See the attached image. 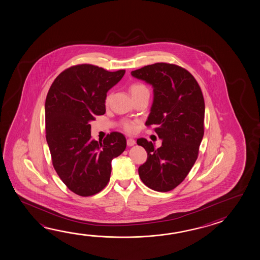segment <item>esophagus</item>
Here are the masks:
<instances>
[{"label":"esophagus","mask_w":260,"mask_h":260,"mask_svg":"<svg viewBox=\"0 0 260 260\" xmlns=\"http://www.w3.org/2000/svg\"><path fill=\"white\" fill-rule=\"evenodd\" d=\"M135 143H136V141H135V140L132 139V138H129V139L127 140V144H128V146L135 145Z\"/></svg>","instance_id":"1"}]
</instances>
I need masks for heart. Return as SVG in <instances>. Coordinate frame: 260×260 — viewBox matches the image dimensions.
<instances>
[{
	"label": "heart",
	"instance_id": "heart-1",
	"mask_svg": "<svg viewBox=\"0 0 260 260\" xmlns=\"http://www.w3.org/2000/svg\"><path fill=\"white\" fill-rule=\"evenodd\" d=\"M129 92L132 94V98L135 99L137 96H141L144 93H149V89L148 87H146L144 84L140 82L132 83V85L129 86ZM110 101V95L108 94L105 98V104L109 105ZM122 127H123L125 132H128V133H132V132L136 131V122L135 121H132V120H125L122 122Z\"/></svg>",
	"mask_w": 260,
	"mask_h": 260
}]
</instances>
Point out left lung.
<instances>
[{"instance_id":"left-lung-1","label":"left lung","mask_w":260,"mask_h":260,"mask_svg":"<svg viewBox=\"0 0 260 260\" xmlns=\"http://www.w3.org/2000/svg\"><path fill=\"white\" fill-rule=\"evenodd\" d=\"M132 75L153 87V103L145 125H154L162 140L158 149L144 138L137 140L148 153L139 175L154 191H171L185 179L198 157L204 137L203 93L192 75L177 64L155 63Z\"/></svg>"}]
</instances>
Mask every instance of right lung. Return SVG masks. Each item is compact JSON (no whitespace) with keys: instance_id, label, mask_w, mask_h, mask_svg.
Masks as SVG:
<instances>
[{"instance_id":"add662e5","label":"right lung","mask_w":260,"mask_h":260,"mask_svg":"<svg viewBox=\"0 0 260 260\" xmlns=\"http://www.w3.org/2000/svg\"><path fill=\"white\" fill-rule=\"evenodd\" d=\"M125 70L110 72L89 64L60 73L46 96V141L55 172L80 196L100 192L110 181L111 160L126 149L123 134L111 132L103 142L91 140L95 116L105 114L107 92Z\"/></svg>"}]
</instances>
